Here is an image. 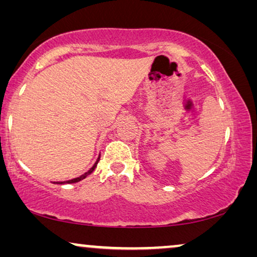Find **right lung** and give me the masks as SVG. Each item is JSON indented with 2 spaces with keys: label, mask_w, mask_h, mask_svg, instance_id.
<instances>
[{
  "label": "right lung",
  "mask_w": 257,
  "mask_h": 257,
  "mask_svg": "<svg viewBox=\"0 0 257 257\" xmlns=\"http://www.w3.org/2000/svg\"><path fill=\"white\" fill-rule=\"evenodd\" d=\"M99 159H100V156L98 157V159H97V161L96 163H94V165L92 167L90 168L89 171L86 172V173H84L83 175H80V177H78V178H75V179H71V180H68V181H61V182H54V184H75V182H78V181H80V180H83V179H85L87 175L89 174H91L92 173V172L94 171V168L97 167V164H98V161H99Z\"/></svg>",
  "instance_id": "add662e5"
}]
</instances>
